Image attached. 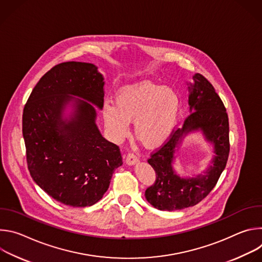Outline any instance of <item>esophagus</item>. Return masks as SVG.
<instances>
[{
  "label": "esophagus",
  "mask_w": 262,
  "mask_h": 262,
  "mask_svg": "<svg viewBox=\"0 0 262 262\" xmlns=\"http://www.w3.org/2000/svg\"><path fill=\"white\" fill-rule=\"evenodd\" d=\"M126 164L132 166V165H135L137 162H138V158L134 155V154H128L127 157H126V160H125Z\"/></svg>",
  "instance_id": "1"
}]
</instances>
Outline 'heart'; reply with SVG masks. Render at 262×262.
I'll return each mask as SVG.
<instances>
[{"label":"heart","mask_w":262,"mask_h":262,"mask_svg":"<svg viewBox=\"0 0 262 262\" xmlns=\"http://www.w3.org/2000/svg\"><path fill=\"white\" fill-rule=\"evenodd\" d=\"M114 102H104L102 118L111 137L120 141L126 136L129 121L135 120L136 138L148 148L165 143L173 133L180 111V99L174 89L151 81L123 86Z\"/></svg>","instance_id":"heart-1"}]
</instances>
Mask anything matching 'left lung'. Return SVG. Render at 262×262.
<instances>
[{
    "label": "left lung",
    "mask_w": 262,
    "mask_h": 262,
    "mask_svg": "<svg viewBox=\"0 0 262 262\" xmlns=\"http://www.w3.org/2000/svg\"><path fill=\"white\" fill-rule=\"evenodd\" d=\"M188 84L190 115L183 126L173 130L169 140L148 160L157 174L155 184L145 191V198L160 210H179L194 206L214 188L229 156V122L226 108L212 85L200 73ZM201 131L214 148L212 165L193 178H180L172 168L174 152L185 135Z\"/></svg>",
    "instance_id": "8db88e82"
}]
</instances>
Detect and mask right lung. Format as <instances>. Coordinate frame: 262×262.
Returning a JSON list of instances; mask_svg holds the SVG:
<instances>
[{
  "label": "right lung",
  "instance_id": "right-lung-1",
  "mask_svg": "<svg viewBox=\"0 0 262 262\" xmlns=\"http://www.w3.org/2000/svg\"><path fill=\"white\" fill-rule=\"evenodd\" d=\"M103 86L94 64L64 62L39 80L24 107L30 174L64 205L86 207L98 202L122 165L119 147L105 140L96 125L94 105L102 108Z\"/></svg>",
  "mask_w": 262,
  "mask_h": 262
}]
</instances>
